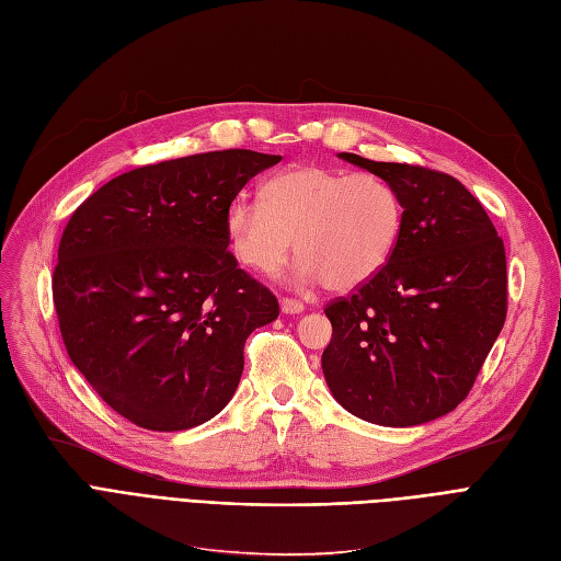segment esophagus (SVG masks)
I'll return each mask as SVG.
<instances>
[{"mask_svg": "<svg viewBox=\"0 0 561 561\" xmlns=\"http://www.w3.org/2000/svg\"><path fill=\"white\" fill-rule=\"evenodd\" d=\"M282 312L284 314H300L305 312V305L300 300H294V298H282Z\"/></svg>", "mask_w": 561, "mask_h": 561, "instance_id": "obj_1", "label": "esophagus"}]
</instances>
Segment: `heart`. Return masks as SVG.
<instances>
[{
	"label": "heart",
	"mask_w": 561,
	"mask_h": 561,
	"mask_svg": "<svg viewBox=\"0 0 561 561\" xmlns=\"http://www.w3.org/2000/svg\"><path fill=\"white\" fill-rule=\"evenodd\" d=\"M402 221V198L388 180L302 163L265 184V203L236 198L226 231L236 256L263 275L277 273L296 238L298 282L351 291L386 267Z\"/></svg>",
	"instance_id": "1"
}]
</instances>
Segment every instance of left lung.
<instances>
[{
  "label": "left lung",
  "mask_w": 561,
  "mask_h": 561,
  "mask_svg": "<svg viewBox=\"0 0 561 561\" xmlns=\"http://www.w3.org/2000/svg\"><path fill=\"white\" fill-rule=\"evenodd\" d=\"M337 157L396 186L404 221L381 273L325 307L333 323L321 356L325 383L367 423L411 427L442 419L467 398L504 328V242L455 178Z\"/></svg>",
  "instance_id": "obj_1"
}]
</instances>
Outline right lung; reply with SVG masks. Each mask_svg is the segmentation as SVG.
<instances>
[{"label": "right lung", "instance_id": "right-lung-1", "mask_svg": "<svg viewBox=\"0 0 561 561\" xmlns=\"http://www.w3.org/2000/svg\"><path fill=\"white\" fill-rule=\"evenodd\" d=\"M277 154L221 150L122 173L71 215L53 300L67 354L119 416L154 432L231 402L277 298L228 252L226 213Z\"/></svg>", "mask_w": 561, "mask_h": 561}]
</instances>
